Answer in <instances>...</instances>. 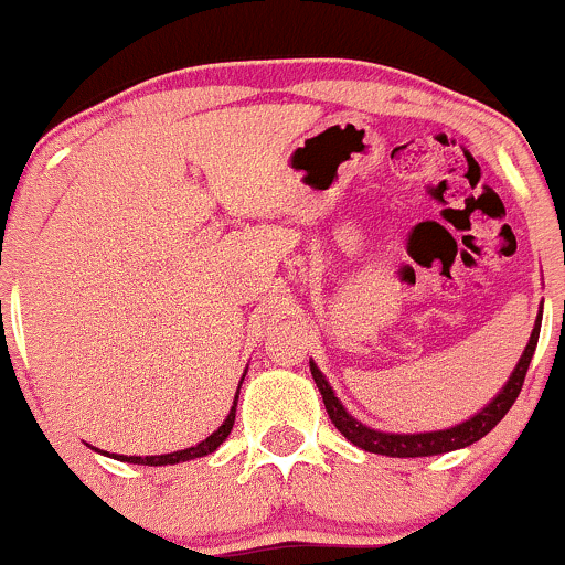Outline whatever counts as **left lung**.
I'll return each mask as SVG.
<instances>
[{
	"instance_id": "1",
	"label": "left lung",
	"mask_w": 565,
	"mask_h": 565,
	"mask_svg": "<svg viewBox=\"0 0 565 565\" xmlns=\"http://www.w3.org/2000/svg\"><path fill=\"white\" fill-rule=\"evenodd\" d=\"M539 331H542V312H539L536 323H533L531 339H527L514 372L509 374L507 385L490 398V404H484L482 409L475 412L469 420L458 423V426H450V428H441V430H423V434H391V430L369 428L366 423H361L358 417H353L348 409H344V404L337 398V393H333V387L329 385V380H326V374L318 369V363L309 361V372H312L315 385H318L320 396H323L326 412H329L331 423L337 426V430L344 436V439L353 441V445L361 447V450L374 452V455H387V458H428V455L452 452V450H460V447L475 445V441L482 439L484 434H490V430L499 426L503 415H507V412L512 409V404L518 402L520 387H523L525 382V372L527 366H531L533 350H536Z\"/></svg>"
}]
</instances>
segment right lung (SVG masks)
I'll list each match as a JSON object with an SVG mask.
<instances>
[{
    "instance_id": "add662e5",
    "label": "right lung",
    "mask_w": 565,
    "mask_h": 565,
    "mask_svg": "<svg viewBox=\"0 0 565 565\" xmlns=\"http://www.w3.org/2000/svg\"><path fill=\"white\" fill-rule=\"evenodd\" d=\"M247 374V372H245ZM245 374H242V380H245ZM242 380H239V387H242ZM239 387H236V396H234V406L232 412L226 415V420L217 426V430H212L204 441H199V445L193 447H185V450H178V452H167V455H113L115 460H124V463H137V466H172V463H185V460H193V458H204V455L215 452L217 447L226 441V436L232 434L234 428V417H236V398H239ZM107 455V452H105Z\"/></svg>"
}]
</instances>
